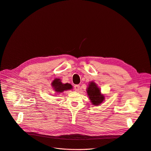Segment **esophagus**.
Wrapping results in <instances>:
<instances>
[{"instance_id": "esophagus-1", "label": "esophagus", "mask_w": 151, "mask_h": 151, "mask_svg": "<svg viewBox=\"0 0 151 151\" xmlns=\"http://www.w3.org/2000/svg\"><path fill=\"white\" fill-rule=\"evenodd\" d=\"M74 89L76 91H78L80 89V86L79 85H75V87H74Z\"/></svg>"}]
</instances>
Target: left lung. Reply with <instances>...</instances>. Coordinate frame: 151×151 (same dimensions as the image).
I'll use <instances>...</instances> for the list:
<instances>
[{"instance_id":"8db88e82","label":"left lung","mask_w":151,"mask_h":151,"mask_svg":"<svg viewBox=\"0 0 151 151\" xmlns=\"http://www.w3.org/2000/svg\"><path fill=\"white\" fill-rule=\"evenodd\" d=\"M89 83L87 90H86L88 99L90 100L93 105L99 106L104 100L105 96L103 94H101L100 88L98 87L97 84L93 81Z\"/></svg>"}]
</instances>
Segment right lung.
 Masks as SVG:
<instances>
[{"mask_svg":"<svg viewBox=\"0 0 151 151\" xmlns=\"http://www.w3.org/2000/svg\"><path fill=\"white\" fill-rule=\"evenodd\" d=\"M51 86L53 90L57 94H60L64 91L72 90L73 87L70 83H63L61 82V79L59 78H55L51 82Z\"/></svg>","mask_w":151,"mask_h":151,"instance_id":"add662e5","label":"right lung"}]
</instances>
